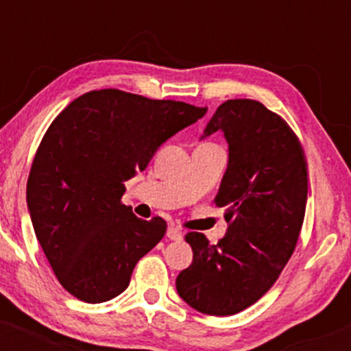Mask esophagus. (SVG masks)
<instances>
[{"instance_id":"obj_1","label":"esophagus","mask_w":351,"mask_h":351,"mask_svg":"<svg viewBox=\"0 0 351 351\" xmlns=\"http://www.w3.org/2000/svg\"><path fill=\"white\" fill-rule=\"evenodd\" d=\"M167 237H168V239H171V241H181V237H183V232H181V229H178V228L170 226V228H168V231H167Z\"/></svg>"}]
</instances>
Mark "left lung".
I'll return each instance as SVG.
<instances>
[{
  "label": "left lung",
  "mask_w": 351,
  "mask_h": 351,
  "mask_svg": "<svg viewBox=\"0 0 351 351\" xmlns=\"http://www.w3.org/2000/svg\"><path fill=\"white\" fill-rule=\"evenodd\" d=\"M221 130L229 162L215 203L226 209L228 232L209 244L184 236L193 263L176 277V291L206 315H234L251 307L279 279L291 259L307 204L304 148L280 115L257 100H226L204 128Z\"/></svg>",
  "instance_id": "1"
}]
</instances>
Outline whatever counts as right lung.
Wrapping results in <instances>:
<instances>
[{
	"instance_id": "obj_1",
	"label": "right lung",
	"mask_w": 351,
	"mask_h": 351,
	"mask_svg": "<svg viewBox=\"0 0 351 351\" xmlns=\"http://www.w3.org/2000/svg\"><path fill=\"white\" fill-rule=\"evenodd\" d=\"M206 107L102 88L80 95L44 134L27 178L31 221L67 292L100 304L128 287L136 263L162 241L167 221L122 204L125 181Z\"/></svg>"
}]
</instances>
